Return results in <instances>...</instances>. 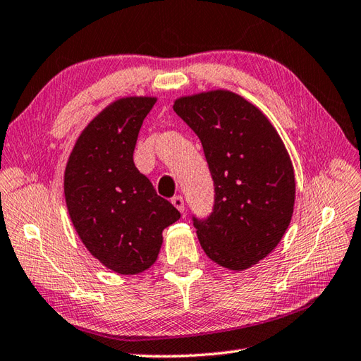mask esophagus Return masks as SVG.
<instances>
[{"mask_svg": "<svg viewBox=\"0 0 361 361\" xmlns=\"http://www.w3.org/2000/svg\"><path fill=\"white\" fill-rule=\"evenodd\" d=\"M171 204L178 208V210L180 212V213H183L185 212V202H183V197L182 196H174L173 199H171Z\"/></svg>", "mask_w": 361, "mask_h": 361, "instance_id": "obj_1", "label": "esophagus"}]
</instances>
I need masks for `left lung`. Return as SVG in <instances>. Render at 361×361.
I'll return each mask as SVG.
<instances>
[{"label":"left lung","mask_w":361,"mask_h":361,"mask_svg":"<svg viewBox=\"0 0 361 361\" xmlns=\"http://www.w3.org/2000/svg\"><path fill=\"white\" fill-rule=\"evenodd\" d=\"M196 133L214 185L213 212L193 226L208 258L245 270L266 258L289 227L295 174L289 153L261 111L230 91L174 102Z\"/></svg>","instance_id":"left-lung-1"}]
</instances>
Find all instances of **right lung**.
Segmentation results:
<instances>
[{"label":"right lung","mask_w":361,"mask_h":361,"mask_svg":"<svg viewBox=\"0 0 361 361\" xmlns=\"http://www.w3.org/2000/svg\"><path fill=\"white\" fill-rule=\"evenodd\" d=\"M154 97L116 100L91 120L65 171L71 221L87 250L120 275L149 269L162 231L180 218L134 165L137 135Z\"/></svg>","instance_id":"add662e5"}]
</instances>
